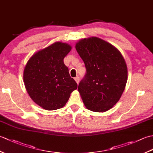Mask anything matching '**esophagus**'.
Wrapping results in <instances>:
<instances>
[{
	"instance_id": "1",
	"label": "esophagus",
	"mask_w": 153,
	"mask_h": 153,
	"mask_svg": "<svg viewBox=\"0 0 153 153\" xmlns=\"http://www.w3.org/2000/svg\"><path fill=\"white\" fill-rule=\"evenodd\" d=\"M75 81H76V83L78 84L79 82V76H77V77H75Z\"/></svg>"
}]
</instances>
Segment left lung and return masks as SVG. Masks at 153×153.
Segmentation results:
<instances>
[{
    "label": "left lung",
    "instance_id": "left-lung-1",
    "mask_svg": "<svg viewBox=\"0 0 153 153\" xmlns=\"http://www.w3.org/2000/svg\"><path fill=\"white\" fill-rule=\"evenodd\" d=\"M86 74L78 85L84 105L102 112L118 102L128 80L126 62L119 51L97 37L84 39L76 45Z\"/></svg>",
    "mask_w": 153,
    "mask_h": 153
}]
</instances>
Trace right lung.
<instances>
[{"instance_id":"1","label":"right lung","mask_w":153,"mask_h":153,"mask_svg":"<svg viewBox=\"0 0 153 153\" xmlns=\"http://www.w3.org/2000/svg\"><path fill=\"white\" fill-rule=\"evenodd\" d=\"M71 49L69 45L57 42L33 55L25 67L24 81L29 95L45 110L63 107L77 88L64 63Z\"/></svg>"}]
</instances>
